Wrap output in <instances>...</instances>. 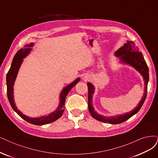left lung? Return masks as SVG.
<instances>
[{"instance_id":"8db88e82","label":"left lung","mask_w":158,"mask_h":158,"mask_svg":"<svg viewBox=\"0 0 158 158\" xmlns=\"http://www.w3.org/2000/svg\"><path fill=\"white\" fill-rule=\"evenodd\" d=\"M116 56H119L120 58V60L122 62L130 64L133 68H135L137 71H139L141 74L143 76V78L145 83L144 87V94L142 98V100L140 101L138 106L132 110L130 113H127L124 114L119 115L114 117H106L102 115L98 114L94 109L92 107V96L93 93L94 92V87L90 83H87L88 86V103H89V110L90 114L94 118L101 121L102 122L112 124H120L122 122H124L127 119L131 118L132 116L136 114L140 109L141 108L143 105L146 97L147 94V86L149 79V73H148V68L147 64V62L144 60V58L143 56L142 52H139V48L135 45V44L132 41H127V43L124 45V46L116 51L115 52Z\"/></svg>"}]
</instances>
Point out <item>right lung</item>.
<instances>
[{
    "instance_id": "add662e5",
    "label": "right lung",
    "mask_w": 158,
    "mask_h": 158,
    "mask_svg": "<svg viewBox=\"0 0 158 158\" xmlns=\"http://www.w3.org/2000/svg\"><path fill=\"white\" fill-rule=\"evenodd\" d=\"M32 46H33V43L25 45L24 46V48L20 49L17 52V53L14 56L13 61L11 62V67L6 75L7 96H8V100L11 107H12V109L21 116L23 119H24L25 120L28 122V123H31L32 124L42 126L47 124H49V123H51V122L56 121L62 115L64 110V105H65L66 96L68 95L69 91L79 82L80 79L77 78V79H75L72 83L69 84L62 90L60 96V105L58 106V107L57 108V109L53 113L49 114L48 116H42V117H40V118H30L28 117V116L22 114L21 112L19 111V110L16 107L14 103V95H13V92H14L13 86L15 82V78L17 77V74L18 73V70L23 62V58H25L29 53V52H30V51H31V48H32Z\"/></svg>"
}]
</instances>
